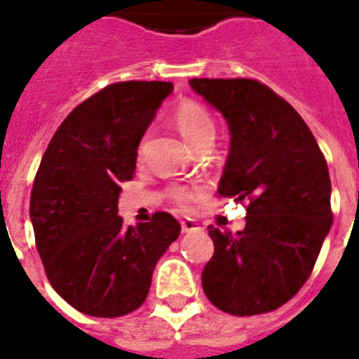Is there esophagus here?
<instances>
[{
    "label": "esophagus",
    "instance_id": "esophagus-1",
    "mask_svg": "<svg viewBox=\"0 0 359 359\" xmlns=\"http://www.w3.org/2000/svg\"><path fill=\"white\" fill-rule=\"evenodd\" d=\"M180 229H182V233H192V231L200 229V223L194 221V219H182L180 221Z\"/></svg>",
    "mask_w": 359,
    "mask_h": 359
}]
</instances>
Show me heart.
<instances>
[{"instance_id": "heart-1", "label": "heart", "mask_w": 359, "mask_h": 359, "mask_svg": "<svg viewBox=\"0 0 359 359\" xmlns=\"http://www.w3.org/2000/svg\"><path fill=\"white\" fill-rule=\"evenodd\" d=\"M172 121H175L180 134L190 142V146H196L198 140H202L205 134H213L211 115L203 105H200L198 102H192V100H182V102L175 105ZM172 196H175L177 203L187 208L188 203L194 202L196 198L200 196V190L198 188H175Z\"/></svg>"}]
</instances>
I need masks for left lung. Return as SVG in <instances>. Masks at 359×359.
Returning <instances> with one entry per match:
<instances>
[{
  "mask_svg": "<svg viewBox=\"0 0 359 359\" xmlns=\"http://www.w3.org/2000/svg\"><path fill=\"white\" fill-rule=\"evenodd\" d=\"M190 86L231 134L219 194L248 202L242 231L210 226L215 252L203 292L233 316L273 311L308 280L331 231L327 161L298 111L262 82L192 79Z\"/></svg>",
  "mask_w": 359,
  "mask_h": 359,
  "instance_id": "1",
  "label": "left lung"
}]
</instances>
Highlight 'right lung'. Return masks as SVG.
Masks as SVG:
<instances>
[{
	"label": "right lung",
	"mask_w": 359,
	"mask_h": 359,
	"mask_svg": "<svg viewBox=\"0 0 359 359\" xmlns=\"http://www.w3.org/2000/svg\"><path fill=\"white\" fill-rule=\"evenodd\" d=\"M171 92L159 81L103 88L69 113L36 172V248L55 292L86 316L140 308L157 259L179 238V221L165 211L136 226L117 215L121 182L133 179L142 136Z\"/></svg>",
	"instance_id": "add662e5"
}]
</instances>
